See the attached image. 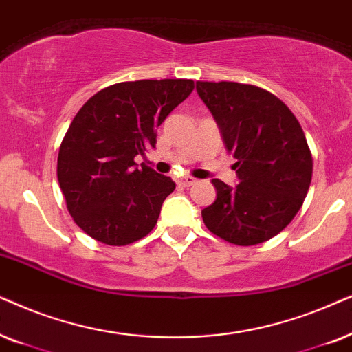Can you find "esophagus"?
Masks as SVG:
<instances>
[{
    "label": "esophagus",
    "mask_w": 352,
    "mask_h": 352,
    "mask_svg": "<svg viewBox=\"0 0 352 352\" xmlns=\"http://www.w3.org/2000/svg\"><path fill=\"white\" fill-rule=\"evenodd\" d=\"M196 184V179H193V177H179V179H177V185H180V186H191V185H195Z\"/></svg>",
    "instance_id": "obj_1"
}]
</instances>
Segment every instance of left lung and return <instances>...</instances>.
<instances>
[{
	"mask_svg": "<svg viewBox=\"0 0 352 352\" xmlns=\"http://www.w3.org/2000/svg\"><path fill=\"white\" fill-rule=\"evenodd\" d=\"M196 91L236 162L240 184H212L217 199L201 210L206 227L240 246L278 235L301 209L312 156L299 122L272 93L236 82H196Z\"/></svg>",
	"mask_w": 352,
	"mask_h": 352,
	"instance_id": "1",
	"label": "left lung"
}]
</instances>
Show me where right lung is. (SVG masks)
Masks as SVG:
<instances>
[{
    "instance_id": "obj_1",
    "label": "right lung",
    "mask_w": 352,
    "mask_h": 352,
    "mask_svg": "<svg viewBox=\"0 0 352 352\" xmlns=\"http://www.w3.org/2000/svg\"><path fill=\"white\" fill-rule=\"evenodd\" d=\"M193 80H137L98 91L74 117L60 143L58 180L69 214L87 235L111 246L146 236L170 177L135 162L154 148L157 127L185 101Z\"/></svg>"
}]
</instances>
